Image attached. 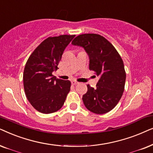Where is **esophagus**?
I'll use <instances>...</instances> for the list:
<instances>
[{
    "instance_id": "34e87169",
    "label": "esophagus",
    "mask_w": 153,
    "mask_h": 153,
    "mask_svg": "<svg viewBox=\"0 0 153 153\" xmlns=\"http://www.w3.org/2000/svg\"><path fill=\"white\" fill-rule=\"evenodd\" d=\"M71 84L73 85H78V82H76L75 80H72V81H71Z\"/></svg>"
}]
</instances>
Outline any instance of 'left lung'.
<instances>
[{
	"label": "left lung",
	"instance_id": "8db88e82",
	"mask_svg": "<svg viewBox=\"0 0 153 153\" xmlns=\"http://www.w3.org/2000/svg\"><path fill=\"white\" fill-rule=\"evenodd\" d=\"M85 49L89 58V70L100 76L94 88L87 85L83 103L89 111L104 114L115 107L125 89L126 73L123 61L113 45L99 34L85 33L72 41Z\"/></svg>",
	"mask_w": 153,
	"mask_h": 153
}]
</instances>
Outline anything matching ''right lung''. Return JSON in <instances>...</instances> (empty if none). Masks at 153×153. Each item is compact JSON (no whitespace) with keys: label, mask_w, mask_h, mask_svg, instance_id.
Listing matches in <instances>:
<instances>
[{"label":"right lung","mask_w":153,"mask_h":153,"mask_svg":"<svg viewBox=\"0 0 153 153\" xmlns=\"http://www.w3.org/2000/svg\"><path fill=\"white\" fill-rule=\"evenodd\" d=\"M75 35L49 37L33 52L24 71V88L32 106L42 113L57 111L64 105L71 89L69 80L52 75L58 69L64 51Z\"/></svg>","instance_id":"add662e5"}]
</instances>
